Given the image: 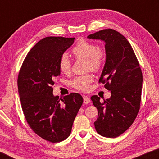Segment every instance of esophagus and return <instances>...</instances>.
Listing matches in <instances>:
<instances>
[{"label":"esophagus","instance_id":"34e87169","mask_svg":"<svg viewBox=\"0 0 159 159\" xmlns=\"http://www.w3.org/2000/svg\"><path fill=\"white\" fill-rule=\"evenodd\" d=\"M83 99H84V103L88 104L90 102V99L88 96H83Z\"/></svg>","mask_w":159,"mask_h":159}]
</instances>
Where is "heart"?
I'll list each match as a JSON object with an SVG mask.
<instances>
[{"label": "heart", "instance_id": "heart-1", "mask_svg": "<svg viewBox=\"0 0 159 159\" xmlns=\"http://www.w3.org/2000/svg\"><path fill=\"white\" fill-rule=\"evenodd\" d=\"M72 53L76 58L87 59L88 67L94 71L98 70L101 68L105 57V53L103 50L98 48L94 43L84 39L78 41L72 50ZM58 66L61 72L64 74L70 72L71 62L66 54L61 56L58 63ZM92 82V76L85 75L75 77L71 82V84L77 90L87 91L89 89L90 83Z\"/></svg>", "mask_w": 159, "mask_h": 159}]
</instances>
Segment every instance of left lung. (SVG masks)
Masks as SVG:
<instances>
[{
    "instance_id": "8db88e82",
    "label": "left lung",
    "mask_w": 159,
    "mask_h": 159,
    "mask_svg": "<svg viewBox=\"0 0 159 159\" xmlns=\"http://www.w3.org/2000/svg\"><path fill=\"white\" fill-rule=\"evenodd\" d=\"M88 38L105 43L106 63L99 82L111 93L103 102L98 95L91 97L98 111L95 129L106 138H116L129 129L140 110L142 71L131 45L116 30H103Z\"/></svg>"
}]
</instances>
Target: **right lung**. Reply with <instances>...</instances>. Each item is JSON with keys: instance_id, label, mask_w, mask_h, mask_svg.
Here are the masks:
<instances>
[{"instance_id": "add662e5", "label": "right lung", "mask_w": 159, "mask_h": 159, "mask_svg": "<svg viewBox=\"0 0 159 159\" xmlns=\"http://www.w3.org/2000/svg\"><path fill=\"white\" fill-rule=\"evenodd\" d=\"M75 38L47 37L29 51L21 65L18 92L28 125L41 138L51 143L64 140L83 103L79 93L59 98L54 96L55 77L60 75L58 63Z\"/></svg>"}]
</instances>
